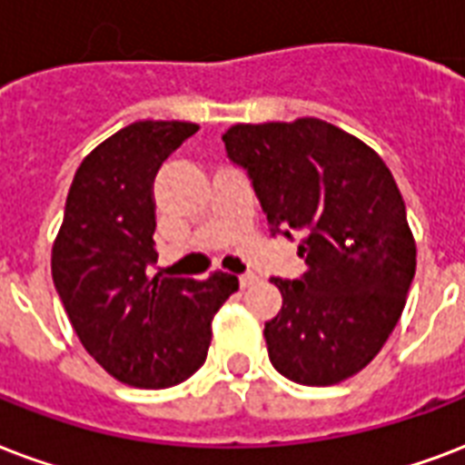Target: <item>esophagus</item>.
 <instances>
[{"label": "esophagus", "instance_id": "1", "mask_svg": "<svg viewBox=\"0 0 465 465\" xmlns=\"http://www.w3.org/2000/svg\"><path fill=\"white\" fill-rule=\"evenodd\" d=\"M256 282H258V275H253V272H243V275H239L241 290L251 288V285H256Z\"/></svg>", "mask_w": 465, "mask_h": 465}]
</instances>
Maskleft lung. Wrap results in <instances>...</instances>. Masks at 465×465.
<instances>
[{
	"instance_id": "1",
	"label": "left lung",
	"mask_w": 465,
	"mask_h": 465,
	"mask_svg": "<svg viewBox=\"0 0 465 465\" xmlns=\"http://www.w3.org/2000/svg\"><path fill=\"white\" fill-rule=\"evenodd\" d=\"M248 170L272 232H300V280L271 278L282 307L268 356L300 385H336L371 363L405 310L417 246L395 177L373 148L314 116L236 124L222 136Z\"/></svg>"
}]
</instances>
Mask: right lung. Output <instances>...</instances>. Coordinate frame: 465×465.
I'll use <instances>...</instances> for the list:
<instances>
[{
	"instance_id": "1",
	"label": "right lung",
	"mask_w": 465,
	"mask_h": 465,
	"mask_svg": "<svg viewBox=\"0 0 465 465\" xmlns=\"http://www.w3.org/2000/svg\"><path fill=\"white\" fill-rule=\"evenodd\" d=\"M200 129L134 122L77 168L51 271L67 319L92 359L134 388H170L207 359L212 319L239 278L148 275L155 253L153 180L163 161Z\"/></svg>"
}]
</instances>
